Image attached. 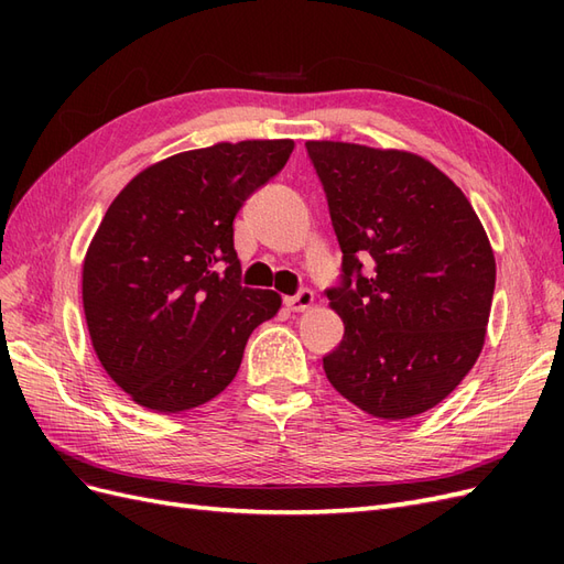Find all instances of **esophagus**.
<instances>
[{"mask_svg": "<svg viewBox=\"0 0 564 564\" xmlns=\"http://www.w3.org/2000/svg\"><path fill=\"white\" fill-rule=\"evenodd\" d=\"M313 301H315V296H313L311 289H301L299 294L286 296V299H284V305H286V308L292 311V313H301V311H305V308H311Z\"/></svg>", "mask_w": 564, "mask_h": 564, "instance_id": "esophagus-1", "label": "esophagus"}]
</instances>
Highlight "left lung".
Instances as JSON below:
<instances>
[{"label": "left lung", "instance_id": "1", "mask_svg": "<svg viewBox=\"0 0 564 564\" xmlns=\"http://www.w3.org/2000/svg\"><path fill=\"white\" fill-rule=\"evenodd\" d=\"M344 261L327 289L344 340L322 357L329 383L362 412H429L485 346L497 263L470 202L412 152L305 143Z\"/></svg>", "mask_w": 564, "mask_h": 564}]
</instances>
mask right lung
Masks as SVG:
<instances>
[{
  "instance_id": "obj_1",
  "label": "right lung",
  "mask_w": 564,
  "mask_h": 564,
  "mask_svg": "<svg viewBox=\"0 0 564 564\" xmlns=\"http://www.w3.org/2000/svg\"><path fill=\"white\" fill-rule=\"evenodd\" d=\"M294 141L218 143L148 166L94 235L82 272L94 350L133 402L178 414L235 379L245 346L280 311L242 286L232 220L282 172Z\"/></svg>"
}]
</instances>
